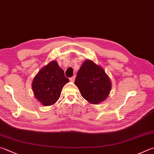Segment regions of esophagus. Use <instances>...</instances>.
I'll return each mask as SVG.
<instances>
[{"instance_id":"34e87169","label":"esophagus","mask_w":154,"mask_h":154,"mask_svg":"<svg viewBox=\"0 0 154 154\" xmlns=\"http://www.w3.org/2000/svg\"><path fill=\"white\" fill-rule=\"evenodd\" d=\"M69 79H70V81H71V82H74V81H75V75H73V76L70 78Z\"/></svg>"}]
</instances>
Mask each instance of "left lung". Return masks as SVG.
Listing matches in <instances>:
<instances>
[{"label": "left lung", "instance_id": "obj_1", "mask_svg": "<svg viewBox=\"0 0 154 154\" xmlns=\"http://www.w3.org/2000/svg\"><path fill=\"white\" fill-rule=\"evenodd\" d=\"M75 84L83 98L97 104L107 98L112 83L104 70L93 61L86 60L77 72Z\"/></svg>", "mask_w": 154, "mask_h": 154}]
</instances>
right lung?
<instances>
[{
    "instance_id": "obj_1",
    "label": "right lung",
    "mask_w": 154,
    "mask_h": 154,
    "mask_svg": "<svg viewBox=\"0 0 154 154\" xmlns=\"http://www.w3.org/2000/svg\"><path fill=\"white\" fill-rule=\"evenodd\" d=\"M69 79L57 61L53 60L44 66L35 75L32 89L35 98L44 106L54 104L60 97L61 91Z\"/></svg>"
}]
</instances>
